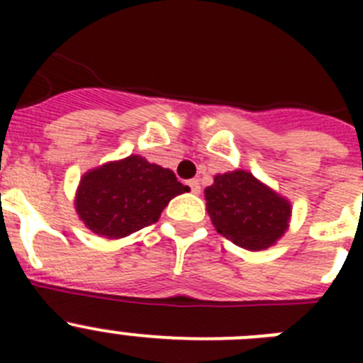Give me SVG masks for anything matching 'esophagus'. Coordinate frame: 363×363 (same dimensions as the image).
<instances>
[{
	"mask_svg": "<svg viewBox=\"0 0 363 363\" xmlns=\"http://www.w3.org/2000/svg\"><path fill=\"white\" fill-rule=\"evenodd\" d=\"M187 185L189 189H191L192 194H198V192H200V184H198V179H189Z\"/></svg>",
	"mask_w": 363,
	"mask_h": 363,
	"instance_id": "obj_1",
	"label": "esophagus"
}]
</instances>
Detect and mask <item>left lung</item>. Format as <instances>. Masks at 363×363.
<instances>
[{"mask_svg": "<svg viewBox=\"0 0 363 363\" xmlns=\"http://www.w3.org/2000/svg\"><path fill=\"white\" fill-rule=\"evenodd\" d=\"M205 200L218 233L247 251L274 245L289 227V201L242 169L214 176Z\"/></svg>", "mask_w": 363, "mask_h": 363, "instance_id": "left-lung-1", "label": "left lung"}]
</instances>
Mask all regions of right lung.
I'll return each mask as SVG.
<instances>
[{"mask_svg":"<svg viewBox=\"0 0 363 363\" xmlns=\"http://www.w3.org/2000/svg\"><path fill=\"white\" fill-rule=\"evenodd\" d=\"M187 191L171 169L130 154L83 174L76 211L92 233L118 240L156 223L167 203Z\"/></svg>","mask_w":363,"mask_h":363,"instance_id":"obj_1","label":"right lung"}]
</instances>
